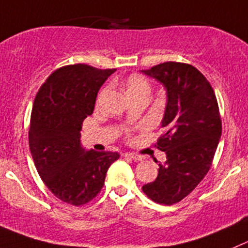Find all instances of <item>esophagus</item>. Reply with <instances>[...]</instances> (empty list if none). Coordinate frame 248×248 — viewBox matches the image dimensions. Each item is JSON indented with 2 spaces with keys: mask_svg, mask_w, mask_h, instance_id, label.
I'll use <instances>...</instances> for the list:
<instances>
[{
  "mask_svg": "<svg viewBox=\"0 0 248 248\" xmlns=\"http://www.w3.org/2000/svg\"><path fill=\"white\" fill-rule=\"evenodd\" d=\"M124 157L129 158V159H134V161H141V155H135V153H131V152L124 153Z\"/></svg>",
  "mask_w": 248,
  "mask_h": 248,
  "instance_id": "esophagus-1",
  "label": "esophagus"
}]
</instances>
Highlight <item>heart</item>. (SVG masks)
Masks as SVG:
<instances>
[{
    "instance_id": "1",
    "label": "heart",
    "mask_w": 248,
    "mask_h": 248,
    "mask_svg": "<svg viewBox=\"0 0 248 248\" xmlns=\"http://www.w3.org/2000/svg\"><path fill=\"white\" fill-rule=\"evenodd\" d=\"M126 91L128 95H139V93L148 95L151 91L150 81L142 75H131L126 81Z\"/></svg>"
}]
</instances>
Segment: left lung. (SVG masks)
Masks as SVG:
<instances>
[{
    "label": "left lung",
    "mask_w": 248,
    "mask_h": 248,
    "mask_svg": "<svg viewBox=\"0 0 248 248\" xmlns=\"http://www.w3.org/2000/svg\"><path fill=\"white\" fill-rule=\"evenodd\" d=\"M164 87L167 105L157 147L167 161L158 163V176L142 186L157 203L181 201L211 168L221 136L218 102L208 80L190 64L166 62L141 70Z\"/></svg>",
    "instance_id": "1"
}]
</instances>
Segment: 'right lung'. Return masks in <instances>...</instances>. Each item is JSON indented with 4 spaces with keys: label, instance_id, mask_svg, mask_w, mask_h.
I'll return each instance as SVG.
<instances>
[{
    "label": "right lung",
    "instance_id": "obj_1",
    "mask_svg": "<svg viewBox=\"0 0 248 248\" xmlns=\"http://www.w3.org/2000/svg\"><path fill=\"white\" fill-rule=\"evenodd\" d=\"M115 69L67 65L40 87L30 118L29 146L37 173L61 201L80 206L105 184L118 152H96L81 145L82 122L91 115L103 82Z\"/></svg>",
    "mask_w": 248,
    "mask_h": 248
}]
</instances>
